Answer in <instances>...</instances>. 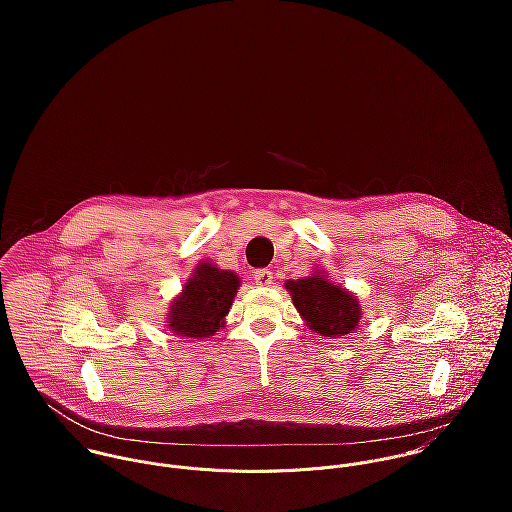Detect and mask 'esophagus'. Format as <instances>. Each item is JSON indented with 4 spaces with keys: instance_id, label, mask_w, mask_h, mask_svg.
I'll return each instance as SVG.
<instances>
[{
    "instance_id": "esophagus-1",
    "label": "esophagus",
    "mask_w": 512,
    "mask_h": 512,
    "mask_svg": "<svg viewBox=\"0 0 512 512\" xmlns=\"http://www.w3.org/2000/svg\"><path fill=\"white\" fill-rule=\"evenodd\" d=\"M252 276H254L256 286H260V288L270 286V284L274 282V276H272V272H270V270H256Z\"/></svg>"
}]
</instances>
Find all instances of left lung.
<instances>
[{
	"label": "left lung",
	"mask_w": 512,
	"mask_h": 512,
	"mask_svg": "<svg viewBox=\"0 0 512 512\" xmlns=\"http://www.w3.org/2000/svg\"><path fill=\"white\" fill-rule=\"evenodd\" d=\"M293 305L307 327L323 337H343L359 329L361 305L357 295L315 272L303 280H288Z\"/></svg>",
	"instance_id": "8db88e82"
}]
</instances>
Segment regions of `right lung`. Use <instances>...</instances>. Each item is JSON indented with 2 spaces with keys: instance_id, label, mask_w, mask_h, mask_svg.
Returning <instances> with one entry per match:
<instances>
[{
  "instance_id": "add662e5",
  "label": "right lung",
  "mask_w": 512,
  "mask_h": 512,
  "mask_svg": "<svg viewBox=\"0 0 512 512\" xmlns=\"http://www.w3.org/2000/svg\"><path fill=\"white\" fill-rule=\"evenodd\" d=\"M240 278L220 270L211 262H201L171 301L167 327L179 337H211L224 325V317L234 301Z\"/></svg>"
}]
</instances>
